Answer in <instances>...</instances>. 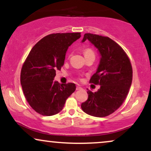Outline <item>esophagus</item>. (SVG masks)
Segmentation results:
<instances>
[{
  "label": "esophagus",
  "instance_id": "esophagus-1",
  "mask_svg": "<svg viewBox=\"0 0 151 151\" xmlns=\"http://www.w3.org/2000/svg\"><path fill=\"white\" fill-rule=\"evenodd\" d=\"M81 89H82V88H81L80 86H77V90H81Z\"/></svg>",
  "mask_w": 151,
  "mask_h": 151
}]
</instances>
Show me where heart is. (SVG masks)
<instances>
[{"mask_svg":"<svg viewBox=\"0 0 151 151\" xmlns=\"http://www.w3.org/2000/svg\"><path fill=\"white\" fill-rule=\"evenodd\" d=\"M84 56H86V55H93V52L91 49L88 48V49H86L84 50Z\"/></svg>","mask_w":151,"mask_h":151,"instance_id":"b5f03b06","label":"heart"}]
</instances>
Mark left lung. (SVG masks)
<instances>
[{
    "instance_id": "1",
    "label": "left lung",
    "mask_w": 151,
    "mask_h": 151,
    "mask_svg": "<svg viewBox=\"0 0 151 151\" xmlns=\"http://www.w3.org/2000/svg\"><path fill=\"white\" fill-rule=\"evenodd\" d=\"M86 40L101 56L96 73L89 81L100 88L94 93L88 90V99L81 107L89 115L105 117L117 110L126 98L132 83V66L124 50L111 38L86 33L81 42Z\"/></svg>"
}]
</instances>
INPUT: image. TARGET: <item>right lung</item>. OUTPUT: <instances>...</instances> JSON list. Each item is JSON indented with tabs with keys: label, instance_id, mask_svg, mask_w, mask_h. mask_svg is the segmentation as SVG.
<instances>
[{
	"label": "right lung",
	"instance_id": "add662e5",
	"mask_svg": "<svg viewBox=\"0 0 151 151\" xmlns=\"http://www.w3.org/2000/svg\"><path fill=\"white\" fill-rule=\"evenodd\" d=\"M80 37V32L48 35L35 44L26 58L20 83L26 100L38 114H58L75 91L73 83L61 84L54 79L56 70L64 65L68 47Z\"/></svg>",
	"mask_w": 151,
	"mask_h": 151
}]
</instances>
